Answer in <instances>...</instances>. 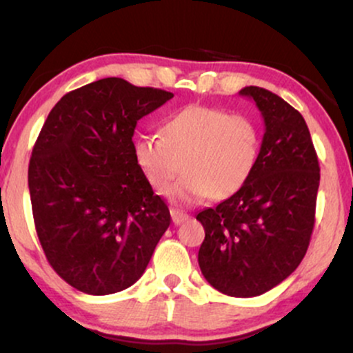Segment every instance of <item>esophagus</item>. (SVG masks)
<instances>
[{
  "instance_id": "34e87169",
  "label": "esophagus",
  "mask_w": 353,
  "mask_h": 353,
  "mask_svg": "<svg viewBox=\"0 0 353 353\" xmlns=\"http://www.w3.org/2000/svg\"><path fill=\"white\" fill-rule=\"evenodd\" d=\"M171 217H172V222L176 225H179V224H182V222H185V221H189V214H185V212H182V210H179V209H171Z\"/></svg>"
}]
</instances>
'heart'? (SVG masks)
<instances>
[{
    "mask_svg": "<svg viewBox=\"0 0 353 353\" xmlns=\"http://www.w3.org/2000/svg\"><path fill=\"white\" fill-rule=\"evenodd\" d=\"M137 168L154 189L164 190L179 170L181 179L168 190L179 204L204 197L228 199L252 176L261 154V131L252 117L228 109L188 106L163 125V137L141 134L132 144Z\"/></svg>",
    "mask_w": 353,
    "mask_h": 353,
    "instance_id": "b5f03b06",
    "label": "heart"
}]
</instances>
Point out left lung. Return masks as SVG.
Segmentation results:
<instances>
[{
	"label": "left lung",
	"mask_w": 353,
	"mask_h": 353,
	"mask_svg": "<svg viewBox=\"0 0 353 353\" xmlns=\"http://www.w3.org/2000/svg\"><path fill=\"white\" fill-rule=\"evenodd\" d=\"M265 132L247 184L216 208L201 210L205 237L201 272L230 297H255L297 269L315 224L320 168L305 119L281 96L247 86Z\"/></svg>",
	"instance_id": "left-lung-1"
}]
</instances>
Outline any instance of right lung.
Here are the masks:
<instances>
[{"mask_svg": "<svg viewBox=\"0 0 353 353\" xmlns=\"http://www.w3.org/2000/svg\"><path fill=\"white\" fill-rule=\"evenodd\" d=\"M172 98L104 78L64 94L43 124L28 169L36 234L56 274L81 292L131 287L171 224L137 168L132 136Z\"/></svg>", "mask_w": 353, "mask_h": 353, "instance_id": "right-lung-1", "label": "right lung"}]
</instances>
